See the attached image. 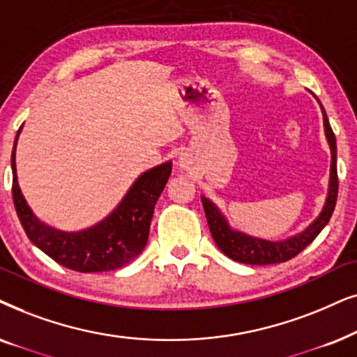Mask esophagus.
<instances>
[{"instance_id": "1", "label": "esophagus", "mask_w": 357, "mask_h": 357, "mask_svg": "<svg viewBox=\"0 0 357 357\" xmlns=\"http://www.w3.org/2000/svg\"><path fill=\"white\" fill-rule=\"evenodd\" d=\"M189 165H191V161H189V158H188L186 155H181V156H179V168L188 169V168H189Z\"/></svg>"}]
</instances>
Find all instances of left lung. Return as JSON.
<instances>
[{"label": "left lung", "mask_w": 357, "mask_h": 357, "mask_svg": "<svg viewBox=\"0 0 357 357\" xmlns=\"http://www.w3.org/2000/svg\"><path fill=\"white\" fill-rule=\"evenodd\" d=\"M323 111V123H325V134L331 149V173H330V191H328L326 204L323 211L315 222L312 223L307 230L302 234L284 241H268L261 238H253V236L240 234V231L230 230L228 223L218 208L208 201V199L202 197V206L206 211L207 223L211 228L212 238L215 245L220 248V251L230 259L238 261V263L245 264H256V266H266V264H278L284 263V261L292 259L297 256L302 250H305L313 240L317 238L318 234L325 228V225L330 222L331 215H333L336 199H338V171H336V139L331 129L330 121L325 109L321 106Z\"/></svg>", "instance_id": "obj_1"}]
</instances>
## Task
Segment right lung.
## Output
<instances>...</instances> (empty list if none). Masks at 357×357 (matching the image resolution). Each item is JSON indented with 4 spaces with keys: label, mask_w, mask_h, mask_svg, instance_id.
Instances as JSON below:
<instances>
[{
    "label": "right lung",
    "mask_w": 357,
    "mask_h": 357,
    "mask_svg": "<svg viewBox=\"0 0 357 357\" xmlns=\"http://www.w3.org/2000/svg\"><path fill=\"white\" fill-rule=\"evenodd\" d=\"M16 135V142L17 137ZM16 142L13 146V201L19 222L29 240L47 256L78 273H101L129 264L149 241L155 204L168 183L171 163H163L140 176L116 211L93 228L68 234L37 220L24 201L16 176Z\"/></svg>",
    "instance_id": "add662e5"
}]
</instances>
